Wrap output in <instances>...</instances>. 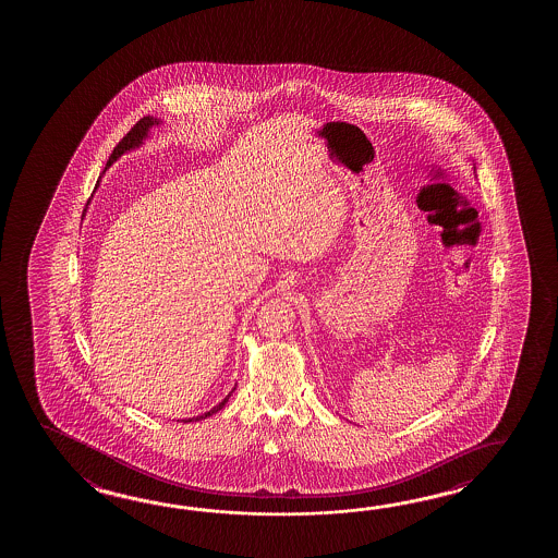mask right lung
<instances>
[{
    "label": "right lung",
    "mask_w": 558,
    "mask_h": 558,
    "mask_svg": "<svg viewBox=\"0 0 558 558\" xmlns=\"http://www.w3.org/2000/svg\"><path fill=\"white\" fill-rule=\"evenodd\" d=\"M159 124H161V120L154 119V117H144V119L137 120L136 126L130 130L129 134L120 140L119 146L114 147V151L110 154L109 161H107V167H105V171H107L110 165L114 163V161H117L120 156H124V154L130 151V149H136V147L142 146V144H144V140L149 136V130L154 129V126H159ZM99 179H101V177H99ZM97 186H99V181H97V184H95V189H97ZM233 391H235V389H233ZM233 391H231V393H233ZM231 393H229L228 397H226V399L220 402V404H216L214 409H210V411L204 412V414L196 416V418H189L186 422L202 421V418H208V416H211V414H216V412L221 411V409L226 407V402L229 401Z\"/></svg>",
    "instance_id": "add662e5"
}]
</instances>
